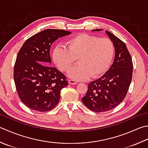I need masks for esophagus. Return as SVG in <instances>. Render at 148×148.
<instances>
[{"instance_id": "obj_1", "label": "esophagus", "mask_w": 148, "mask_h": 148, "mask_svg": "<svg viewBox=\"0 0 148 148\" xmlns=\"http://www.w3.org/2000/svg\"><path fill=\"white\" fill-rule=\"evenodd\" d=\"M69 83L71 84V85H76V84L77 83V82L76 80L71 79L69 80Z\"/></svg>"}]
</instances>
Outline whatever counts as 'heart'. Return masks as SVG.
Returning <instances> with one entry per match:
<instances>
[{
	"label": "heart",
	"instance_id": "b5f03b06",
	"mask_svg": "<svg viewBox=\"0 0 148 148\" xmlns=\"http://www.w3.org/2000/svg\"><path fill=\"white\" fill-rule=\"evenodd\" d=\"M66 45L67 49L62 46L55 47L54 62L61 71L67 72L78 58L79 64L69 72V76L77 80L102 76L108 69L114 54V45L110 39L87 33L72 37Z\"/></svg>",
	"mask_w": 148,
	"mask_h": 148
}]
</instances>
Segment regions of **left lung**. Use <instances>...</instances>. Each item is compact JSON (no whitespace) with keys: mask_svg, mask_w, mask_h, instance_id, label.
Listing matches in <instances>:
<instances>
[{"mask_svg":"<svg viewBox=\"0 0 148 148\" xmlns=\"http://www.w3.org/2000/svg\"><path fill=\"white\" fill-rule=\"evenodd\" d=\"M106 33L115 47L114 63L102 77L88 84L87 92L82 99L88 109L98 113L111 110L119 105L125 98L132 79V59L125 43L110 32Z\"/></svg>","mask_w":148,"mask_h":148,"instance_id":"left-lung-1","label":"left lung"}]
</instances>
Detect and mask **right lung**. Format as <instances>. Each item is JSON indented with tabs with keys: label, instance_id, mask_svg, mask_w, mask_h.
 I'll return each instance as SVG.
<instances>
[{
	"label": "right lung",
	"instance_id": "add662e5",
	"mask_svg": "<svg viewBox=\"0 0 148 148\" xmlns=\"http://www.w3.org/2000/svg\"><path fill=\"white\" fill-rule=\"evenodd\" d=\"M71 33L63 29H47L30 37L20 48L13 77L19 98L29 108L44 112L58 103L61 90L68 85V82L64 74L49 66V51L55 40Z\"/></svg>",
	"mask_w": 148,
	"mask_h": 148
}]
</instances>
